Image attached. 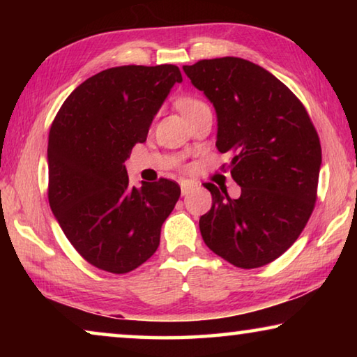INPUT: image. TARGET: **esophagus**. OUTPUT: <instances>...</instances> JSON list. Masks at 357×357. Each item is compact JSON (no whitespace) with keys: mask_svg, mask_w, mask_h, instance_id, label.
I'll return each mask as SVG.
<instances>
[{"mask_svg":"<svg viewBox=\"0 0 357 357\" xmlns=\"http://www.w3.org/2000/svg\"><path fill=\"white\" fill-rule=\"evenodd\" d=\"M195 185L197 184L193 183V181H189V179L181 181V193H183V195H187V193H189Z\"/></svg>","mask_w":357,"mask_h":357,"instance_id":"1","label":"esophagus"}]
</instances>
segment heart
<instances>
[{"label": "heart", "instance_id": "b5f03b06", "mask_svg": "<svg viewBox=\"0 0 357 357\" xmlns=\"http://www.w3.org/2000/svg\"><path fill=\"white\" fill-rule=\"evenodd\" d=\"M202 105H206V104H204V102H202L200 99H195V98H185V99H181V100L178 102L179 110L183 112L184 114H185L187 112H190V110H195V108L202 107Z\"/></svg>", "mask_w": 357, "mask_h": 357}]
</instances>
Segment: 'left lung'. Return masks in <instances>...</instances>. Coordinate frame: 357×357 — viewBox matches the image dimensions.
I'll use <instances>...</instances> for the list:
<instances>
[{"label":"left lung","instance_id":"8db88e82","mask_svg":"<svg viewBox=\"0 0 357 357\" xmlns=\"http://www.w3.org/2000/svg\"><path fill=\"white\" fill-rule=\"evenodd\" d=\"M183 69L213 102L215 146L233 154L227 168L241 185L231 198L227 187L204 184L213 206L200 217L203 241L236 268H261L294 244L315 208L317 129L289 88L258 64L225 56Z\"/></svg>","mask_w":357,"mask_h":357}]
</instances>
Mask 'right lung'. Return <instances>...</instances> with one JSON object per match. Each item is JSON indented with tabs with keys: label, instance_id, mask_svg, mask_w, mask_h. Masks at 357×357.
<instances>
[{
	"label": "right lung",
	"instance_id": "1",
	"mask_svg": "<svg viewBox=\"0 0 357 357\" xmlns=\"http://www.w3.org/2000/svg\"><path fill=\"white\" fill-rule=\"evenodd\" d=\"M178 66H119L70 93L48 134V203L74 249L98 269L126 274L153 257L181 195L174 181L130 187L124 162L146 142Z\"/></svg>",
	"mask_w": 357,
	"mask_h": 357
}]
</instances>
